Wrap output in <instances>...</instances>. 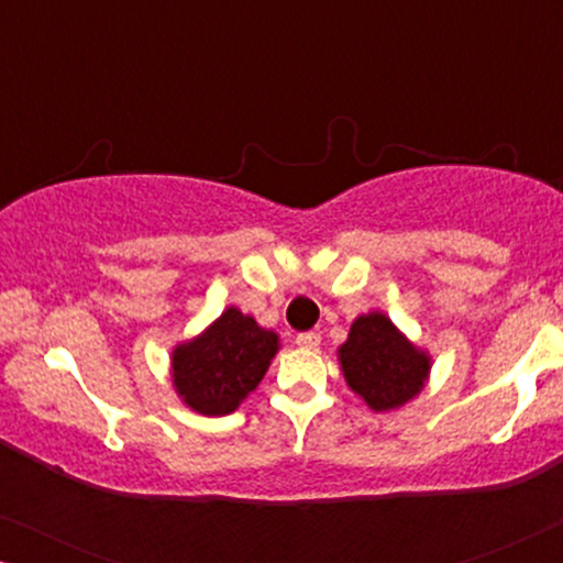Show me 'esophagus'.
<instances>
[{
	"label": "esophagus",
	"instance_id": "34e87169",
	"mask_svg": "<svg viewBox=\"0 0 563 563\" xmlns=\"http://www.w3.org/2000/svg\"><path fill=\"white\" fill-rule=\"evenodd\" d=\"M295 343L299 345V349H310V351H314L320 345V335L318 333H299L297 338H295Z\"/></svg>",
	"mask_w": 563,
	"mask_h": 563
}]
</instances>
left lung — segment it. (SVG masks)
<instances>
[{"label":"left lung","instance_id":"left-lung-1","mask_svg":"<svg viewBox=\"0 0 563 563\" xmlns=\"http://www.w3.org/2000/svg\"><path fill=\"white\" fill-rule=\"evenodd\" d=\"M341 366L349 387L376 412L405 405L422 389L428 356L405 341L379 312L361 314L341 345Z\"/></svg>","mask_w":563,"mask_h":563}]
</instances>
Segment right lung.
Returning a JSON list of instances; mask_svg holds the SVG:
<instances>
[{
	"instance_id": "obj_1",
	"label": "right lung",
	"mask_w": 563,
	"mask_h": 563,
	"mask_svg": "<svg viewBox=\"0 0 563 563\" xmlns=\"http://www.w3.org/2000/svg\"><path fill=\"white\" fill-rule=\"evenodd\" d=\"M276 349V333L230 307L205 335L174 351V387L191 410L228 415L258 387Z\"/></svg>"
}]
</instances>
